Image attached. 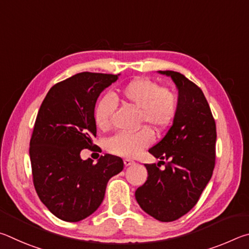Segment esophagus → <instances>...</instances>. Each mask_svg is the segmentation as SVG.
Returning <instances> with one entry per match:
<instances>
[{
    "instance_id": "esophagus-1",
    "label": "esophagus",
    "mask_w": 249,
    "mask_h": 249,
    "mask_svg": "<svg viewBox=\"0 0 249 249\" xmlns=\"http://www.w3.org/2000/svg\"><path fill=\"white\" fill-rule=\"evenodd\" d=\"M135 163V161L134 160H130V159H124V165L126 166V167H128V166H132V165H134Z\"/></svg>"
}]
</instances>
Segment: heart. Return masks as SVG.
<instances>
[{
	"mask_svg": "<svg viewBox=\"0 0 249 249\" xmlns=\"http://www.w3.org/2000/svg\"><path fill=\"white\" fill-rule=\"evenodd\" d=\"M119 95L124 103L140 109L138 124L147 127L135 133L114 135L107 140V149L120 157H135L154 142L150 128L160 133L174 124L179 112V96L174 90L147 78H136L126 82L119 89ZM115 107V101L109 94H104L96 101L93 119L100 129L111 127Z\"/></svg>",
	"mask_w": 249,
	"mask_h": 249,
	"instance_id": "obj_1",
	"label": "heart"
}]
</instances>
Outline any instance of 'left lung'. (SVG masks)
Wrapping results in <instances>:
<instances>
[{"label": "left lung", "mask_w": 249, "mask_h": 249, "mask_svg": "<svg viewBox=\"0 0 249 249\" xmlns=\"http://www.w3.org/2000/svg\"><path fill=\"white\" fill-rule=\"evenodd\" d=\"M174 80L179 91V112L161 141L149 148L160 158L146 163L148 178L135 192L141 208L161 222L187 214L200 199L215 166L216 125L203 92L183 74L159 71ZM162 160L167 161L162 162Z\"/></svg>", "instance_id": "left-lung-1"}]
</instances>
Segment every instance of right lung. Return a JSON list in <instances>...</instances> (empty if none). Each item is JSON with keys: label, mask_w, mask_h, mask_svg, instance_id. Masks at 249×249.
<instances>
[{"label": "right lung", "mask_w": 249, "mask_h": 249, "mask_svg": "<svg viewBox=\"0 0 249 249\" xmlns=\"http://www.w3.org/2000/svg\"><path fill=\"white\" fill-rule=\"evenodd\" d=\"M119 74L81 72L48 91L29 142L33 182L54 216L79 222L102 203L107 181L123 170L121 157L105 154L93 165L80 151L95 147L93 109L99 95Z\"/></svg>", "instance_id": "add662e5"}]
</instances>
